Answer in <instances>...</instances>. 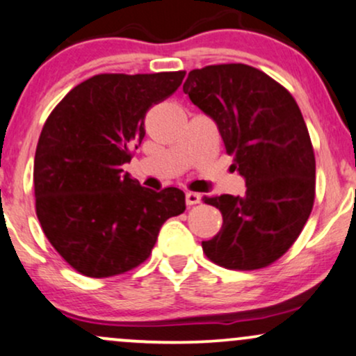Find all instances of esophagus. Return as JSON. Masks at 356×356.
Segmentation results:
<instances>
[{"label": "esophagus", "mask_w": 356, "mask_h": 356, "mask_svg": "<svg viewBox=\"0 0 356 356\" xmlns=\"http://www.w3.org/2000/svg\"><path fill=\"white\" fill-rule=\"evenodd\" d=\"M185 200H186V204H190L191 207V204H196V203L202 202V195L195 193V191H186Z\"/></svg>", "instance_id": "1"}]
</instances>
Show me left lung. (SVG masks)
Segmentation results:
<instances>
[{"label": "left lung", "mask_w": 356, "mask_h": 356, "mask_svg": "<svg viewBox=\"0 0 356 356\" xmlns=\"http://www.w3.org/2000/svg\"><path fill=\"white\" fill-rule=\"evenodd\" d=\"M183 91L215 121L245 196H203L223 227L203 252L229 270H258L288 252L315 202V153L295 98L263 71L241 63L188 73Z\"/></svg>", "instance_id": "left-lung-1"}]
</instances>
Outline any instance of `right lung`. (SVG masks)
<instances>
[{"label": "right lung", "mask_w": 356, "mask_h": 356, "mask_svg": "<svg viewBox=\"0 0 356 356\" xmlns=\"http://www.w3.org/2000/svg\"><path fill=\"white\" fill-rule=\"evenodd\" d=\"M185 74H96L74 86L41 129L33 170L38 220L85 277L136 268L161 225L185 211L181 190L156 193L121 168L143 141L146 111L173 95Z\"/></svg>", "instance_id": "obj_1"}]
</instances>
